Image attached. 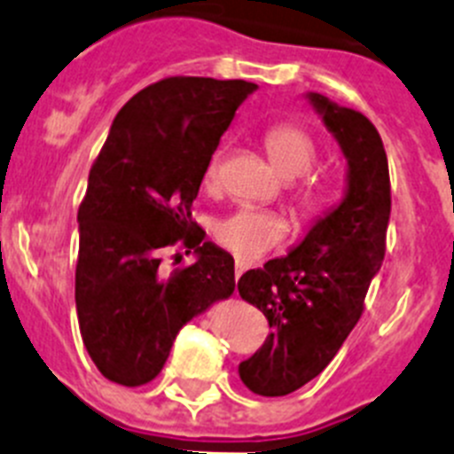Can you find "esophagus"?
Listing matches in <instances>:
<instances>
[{
    "mask_svg": "<svg viewBox=\"0 0 454 454\" xmlns=\"http://www.w3.org/2000/svg\"><path fill=\"white\" fill-rule=\"evenodd\" d=\"M244 270H247V264H244V262L237 260V262H235V279H239L241 275H244Z\"/></svg>",
    "mask_w": 454,
    "mask_h": 454,
    "instance_id": "obj_1",
    "label": "esophagus"
}]
</instances>
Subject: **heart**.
<instances>
[{
	"instance_id": "heart-1",
	"label": "heart",
	"mask_w": 454,
	"mask_h": 454,
	"mask_svg": "<svg viewBox=\"0 0 454 454\" xmlns=\"http://www.w3.org/2000/svg\"><path fill=\"white\" fill-rule=\"evenodd\" d=\"M264 145L273 168L285 179L304 176L317 160V147L313 137L304 127L294 125V122L273 127L266 134ZM219 172H222V152L213 154V159L207 160L206 184H217ZM291 201L300 215L309 217V215H316L323 206V192L313 181H302L291 190ZM215 237L235 257L244 262H255L286 239V223L285 219L273 213L237 210L217 223Z\"/></svg>"
}]
</instances>
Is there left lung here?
Instances as JSON below:
<instances>
[{
  "label": "left lung",
  "instance_id": "obj_1",
  "mask_svg": "<svg viewBox=\"0 0 454 454\" xmlns=\"http://www.w3.org/2000/svg\"><path fill=\"white\" fill-rule=\"evenodd\" d=\"M347 159L342 201L317 219L289 255L269 260L237 282L241 300L260 309L270 333L239 363V379L260 396H285L332 363L363 313L385 257L389 169L370 118L327 96L307 93Z\"/></svg>",
  "mask_w": 454,
  "mask_h": 454
}]
</instances>
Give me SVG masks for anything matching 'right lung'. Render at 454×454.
<instances>
[{
	"instance_id": "right-lung-1",
	"label": "right lung",
	"mask_w": 454,
	"mask_h": 454,
	"mask_svg": "<svg viewBox=\"0 0 454 454\" xmlns=\"http://www.w3.org/2000/svg\"><path fill=\"white\" fill-rule=\"evenodd\" d=\"M257 84L165 78L116 114L78 210L75 309L82 342L105 379L150 383L184 325L231 298L235 260L206 241L192 201L223 131ZM184 240L192 267L163 276L160 247Z\"/></svg>"
}]
</instances>
